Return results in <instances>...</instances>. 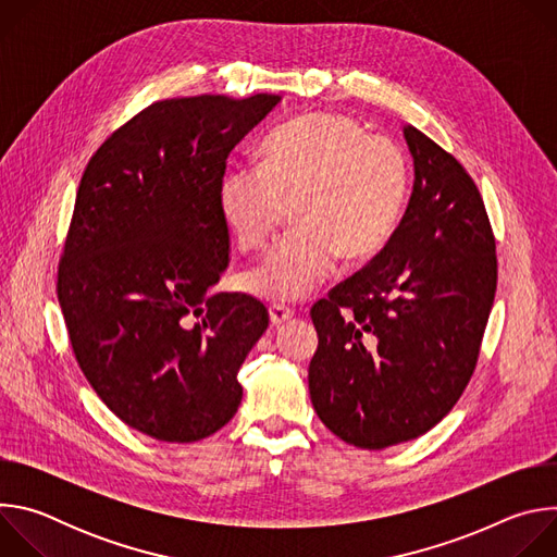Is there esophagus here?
<instances>
[{"mask_svg": "<svg viewBox=\"0 0 557 557\" xmlns=\"http://www.w3.org/2000/svg\"><path fill=\"white\" fill-rule=\"evenodd\" d=\"M269 314H271V324H273V326H280V324L293 320L295 310L288 308V306H284V304H273V306L269 308Z\"/></svg>", "mask_w": 557, "mask_h": 557, "instance_id": "1", "label": "esophagus"}]
</instances>
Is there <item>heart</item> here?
I'll list each match as a JSON object with an SVG mask.
<instances>
[{
  "instance_id": "b5f03b06",
  "label": "heart",
  "mask_w": 557,
  "mask_h": 557,
  "mask_svg": "<svg viewBox=\"0 0 557 557\" xmlns=\"http://www.w3.org/2000/svg\"><path fill=\"white\" fill-rule=\"evenodd\" d=\"M410 198L404 149L344 114L314 112L277 127L262 165H231L218 207L237 247L262 251L290 202L295 228L245 275L269 301H299L335 269L374 258L399 228Z\"/></svg>"
}]
</instances>
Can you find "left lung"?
<instances>
[{
	"mask_svg": "<svg viewBox=\"0 0 557 557\" xmlns=\"http://www.w3.org/2000/svg\"><path fill=\"white\" fill-rule=\"evenodd\" d=\"M414 187L399 228L368 267L310 308L320 337L310 401L361 449L430 432L467 387L494 306L496 240L479 187L412 125Z\"/></svg>",
	"mask_w": 557,
	"mask_h": 557,
	"instance_id": "8db88e82",
	"label": "left lung"
}]
</instances>
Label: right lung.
<instances>
[{
	"instance_id": "right-lung-1",
	"label": "right lung",
	"mask_w": 557,
	"mask_h": 557,
	"mask_svg": "<svg viewBox=\"0 0 557 557\" xmlns=\"http://www.w3.org/2000/svg\"><path fill=\"white\" fill-rule=\"evenodd\" d=\"M277 95L156 101L90 158L76 191L57 297L78 368L129 428L194 443L243 401L237 370L267 306L211 293L228 267L218 185L231 149Z\"/></svg>"
}]
</instances>
